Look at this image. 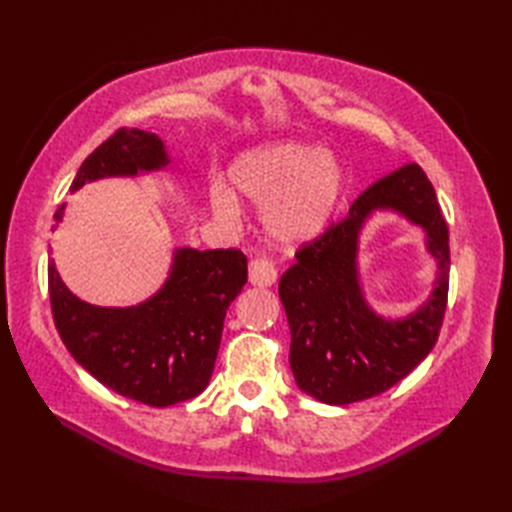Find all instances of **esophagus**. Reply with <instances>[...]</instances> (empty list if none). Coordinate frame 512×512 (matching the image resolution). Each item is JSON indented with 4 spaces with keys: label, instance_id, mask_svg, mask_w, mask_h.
<instances>
[{
    "label": "esophagus",
    "instance_id": "obj_1",
    "mask_svg": "<svg viewBox=\"0 0 512 512\" xmlns=\"http://www.w3.org/2000/svg\"><path fill=\"white\" fill-rule=\"evenodd\" d=\"M248 281L253 286H273L277 281V268L266 257H255L248 264Z\"/></svg>",
    "mask_w": 512,
    "mask_h": 512
}]
</instances>
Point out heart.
I'll list each match as a JSON object with an SVG mask.
<instances>
[{
    "label": "heart",
    "instance_id": "1",
    "mask_svg": "<svg viewBox=\"0 0 512 512\" xmlns=\"http://www.w3.org/2000/svg\"><path fill=\"white\" fill-rule=\"evenodd\" d=\"M235 187L248 200L264 204L266 231L284 244H303L319 237L341 202L345 178L334 156L303 143H277L248 151L231 169ZM215 211L235 220V195L213 189Z\"/></svg>",
    "mask_w": 512,
    "mask_h": 512
}]
</instances>
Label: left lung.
Returning a JSON list of instances; mask_svg holds the SVG:
<instances>
[{"mask_svg":"<svg viewBox=\"0 0 512 512\" xmlns=\"http://www.w3.org/2000/svg\"><path fill=\"white\" fill-rule=\"evenodd\" d=\"M391 208L423 226L439 259L427 304L405 320H383L366 306L357 281V235L366 217ZM279 281L290 325V367L301 391L328 405H350L383 394L433 350L449 295V228L416 162L365 189L350 213L297 250Z\"/></svg>","mask_w":512,"mask_h":512,"instance_id":"1","label":"left lung"}]
</instances>
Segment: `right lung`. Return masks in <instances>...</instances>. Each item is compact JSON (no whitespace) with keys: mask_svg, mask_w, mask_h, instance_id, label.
I'll use <instances>...</instances> for the list:
<instances>
[{"mask_svg":"<svg viewBox=\"0 0 512 512\" xmlns=\"http://www.w3.org/2000/svg\"><path fill=\"white\" fill-rule=\"evenodd\" d=\"M169 165L165 143L143 129H118L76 171L85 182L136 176ZM61 204L54 220H63ZM248 266L242 250L178 248L169 277L154 297L132 308H101L65 288L54 262L48 292L61 341L83 369L116 394L149 407H169L206 389L220 350L226 310L242 292Z\"/></svg>","mask_w":512,"mask_h":512,"instance_id":"right-lung-1","label":"right lung"}]
</instances>
